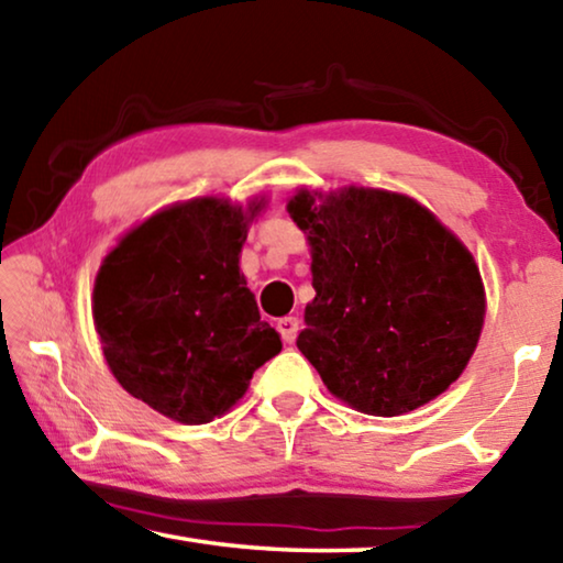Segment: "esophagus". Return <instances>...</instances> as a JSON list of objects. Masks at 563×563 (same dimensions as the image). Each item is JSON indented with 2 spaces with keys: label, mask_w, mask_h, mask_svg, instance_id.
I'll return each mask as SVG.
<instances>
[{
  "label": "esophagus",
  "mask_w": 563,
  "mask_h": 563,
  "mask_svg": "<svg viewBox=\"0 0 563 563\" xmlns=\"http://www.w3.org/2000/svg\"><path fill=\"white\" fill-rule=\"evenodd\" d=\"M298 330H300V320L298 318L288 316V318H280L278 320V332H280V338L285 342H295V338H298Z\"/></svg>",
  "instance_id": "34e87169"
}]
</instances>
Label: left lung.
Returning <instances> with one entry per match:
<instances>
[{"label": "left lung", "instance_id": "8db88e82", "mask_svg": "<svg viewBox=\"0 0 563 563\" xmlns=\"http://www.w3.org/2000/svg\"><path fill=\"white\" fill-rule=\"evenodd\" d=\"M288 203L312 245L316 300L298 350L342 402L397 417L442 395L484 325L470 251L417 201L350 186Z\"/></svg>", "mask_w": 563, "mask_h": 563}]
</instances>
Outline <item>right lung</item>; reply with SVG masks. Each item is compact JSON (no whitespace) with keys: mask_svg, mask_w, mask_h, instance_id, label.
Listing matches in <instances>:
<instances>
[{"mask_svg":"<svg viewBox=\"0 0 563 563\" xmlns=\"http://www.w3.org/2000/svg\"><path fill=\"white\" fill-rule=\"evenodd\" d=\"M261 203L247 213L221 198L166 208L133 228L97 275L93 322L113 377L176 422L228 412L283 350L238 268Z\"/></svg>","mask_w":563,"mask_h":563,"instance_id":"obj_1","label":"right lung"}]
</instances>
